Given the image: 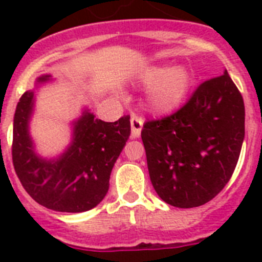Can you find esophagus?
I'll list each match as a JSON object with an SVG mask.
<instances>
[{"instance_id": "34e87169", "label": "esophagus", "mask_w": 262, "mask_h": 262, "mask_svg": "<svg viewBox=\"0 0 262 262\" xmlns=\"http://www.w3.org/2000/svg\"><path fill=\"white\" fill-rule=\"evenodd\" d=\"M143 118L141 117H137V115H133L130 118V126H132V137L133 139H137L140 135H141V129H143Z\"/></svg>"}]
</instances>
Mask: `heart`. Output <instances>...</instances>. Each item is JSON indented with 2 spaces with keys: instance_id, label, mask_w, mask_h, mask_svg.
<instances>
[{
  "instance_id": "heart-1",
  "label": "heart",
  "mask_w": 262,
  "mask_h": 262,
  "mask_svg": "<svg viewBox=\"0 0 262 262\" xmlns=\"http://www.w3.org/2000/svg\"><path fill=\"white\" fill-rule=\"evenodd\" d=\"M143 81L151 84L148 90V107L155 113L166 114L183 102L191 87V75L183 65L152 67L143 73Z\"/></svg>"
}]
</instances>
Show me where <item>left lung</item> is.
<instances>
[{
  "instance_id": "left-lung-1",
  "label": "left lung",
  "mask_w": 262,
  "mask_h": 262,
  "mask_svg": "<svg viewBox=\"0 0 262 262\" xmlns=\"http://www.w3.org/2000/svg\"><path fill=\"white\" fill-rule=\"evenodd\" d=\"M148 171L164 203L204 205L231 178L245 139V104L227 71L200 84L178 111L141 130Z\"/></svg>"
}]
</instances>
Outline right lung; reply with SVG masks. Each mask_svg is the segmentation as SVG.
<instances>
[{"label": "right lung", "instance_id": "add662e5", "mask_svg": "<svg viewBox=\"0 0 262 262\" xmlns=\"http://www.w3.org/2000/svg\"><path fill=\"white\" fill-rule=\"evenodd\" d=\"M40 77L39 83L47 81ZM34 92L27 91L13 119L12 160L26 191L43 207L58 212H84L98 205L108 190L111 170L130 136V117L104 122L85 110L75 122L73 141L58 159L34 151L28 133Z\"/></svg>", "mask_w": 262, "mask_h": 262}]
</instances>
